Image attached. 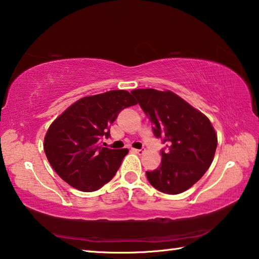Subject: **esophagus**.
<instances>
[{"label": "esophagus", "mask_w": 259, "mask_h": 259, "mask_svg": "<svg viewBox=\"0 0 259 259\" xmlns=\"http://www.w3.org/2000/svg\"><path fill=\"white\" fill-rule=\"evenodd\" d=\"M133 152L137 153V154H139V155H143L144 153H145V150H137V148H133Z\"/></svg>", "instance_id": "1"}]
</instances>
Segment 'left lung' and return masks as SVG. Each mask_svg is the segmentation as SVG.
Segmentation results:
<instances>
[{
    "label": "left lung",
    "instance_id": "8db88e82",
    "mask_svg": "<svg viewBox=\"0 0 259 259\" xmlns=\"http://www.w3.org/2000/svg\"><path fill=\"white\" fill-rule=\"evenodd\" d=\"M146 113L156 137H163L168 150L162 151L160 166L146 171L148 182L166 194H179L192 187L211 165L217 148V134L211 122L170 90L131 91Z\"/></svg>",
    "mask_w": 259,
    "mask_h": 259
}]
</instances>
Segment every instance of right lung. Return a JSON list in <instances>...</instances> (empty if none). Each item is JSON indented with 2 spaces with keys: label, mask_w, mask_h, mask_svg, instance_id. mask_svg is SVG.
<instances>
[{
  "label": "right lung",
  "mask_w": 259,
  "mask_h": 259,
  "mask_svg": "<svg viewBox=\"0 0 259 259\" xmlns=\"http://www.w3.org/2000/svg\"><path fill=\"white\" fill-rule=\"evenodd\" d=\"M125 90L85 96L76 100L50 124L45 152L58 176L82 192H94L115 176L128 148L111 150L100 140L122 109L136 105Z\"/></svg>",
  "instance_id": "add662e5"
}]
</instances>
